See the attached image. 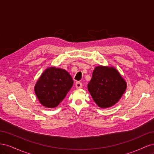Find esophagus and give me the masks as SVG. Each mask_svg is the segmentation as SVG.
Masks as SVG:
<instances>
[{"instance_id": "obj_1", "label": "esophagus", "mask_w": 154, "mask_h": 154, "mask_svg": "<svg viewBox=\"0 0 154 154\" xmlns=\"http://www.w3.org/2000/svg\"><path fill=\"white\" fill-rule=\"evenodd\" d=\"M75 86H76V88H82L83 85H82V83L81 82H77L75 83Z\"/></svg>"}]
</instances>
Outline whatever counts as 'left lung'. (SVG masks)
<instances>
[{
  "mask_svg": "<svg viewBox=\"0 0 154 154\" xmlns=\"http://www.w3.org/2000/svg\"><path fill=\"white\" fill-rule=\"evenodd\" d=\"M127 82L115 67H95L87 88L99 107L106 109L118 103L127 89Z\"/></svg>",
  "mask_w": 154,
  "mask_h": 154,
  "instance_id": "left-lung-1",
  "label": "left lung"
}]
</instances>
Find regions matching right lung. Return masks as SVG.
Here are the masks:
<instances>
[{"instance_id":"obj_1","label":"right lung","mask_w":154,"mask_h":154,"mask_svg":"<svg viewBox=\"0 0 154 154\" xmlns=\"http://www.w3.org/2000/svg\"><path fill=\"white\" fill-rule=\"evenodd\" d=\"M73 83L71 76L66 70L51 67L42 74L34 90L42 105L47 108H54L66 96Z\"/></svg>"}]
</instances>
